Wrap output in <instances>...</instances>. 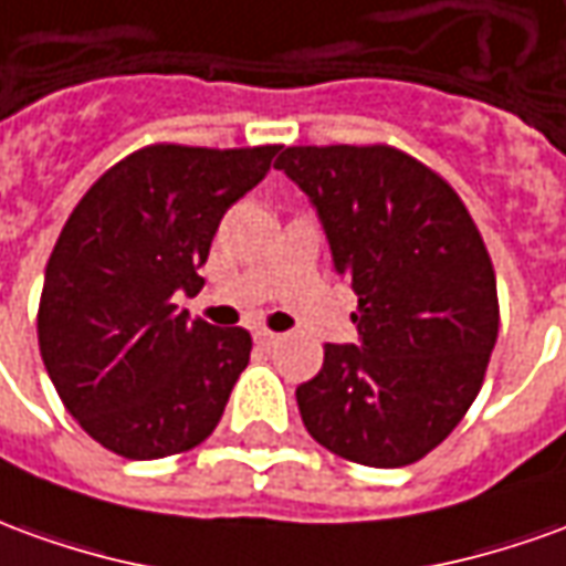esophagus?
<instances>
[{
  "mask_svg": "<svg viewBox=\"0 0 566 566\" xmlns=\"http://www.w3.org/2000/svg\"><path fill=\"white\" fill-rule=\"evenodd\" d=\"M254 339L260 343V346H275L282 337H279V334H272V331H266V327H256Z\"/></svg>",
  "mask_w": 566,
  "mask_h": 566,
  "instance_id": "1",
  "label": "esophagus"
}]
</instances>
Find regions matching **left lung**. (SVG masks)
I'll return each instance as SVG.
<instances>
[{
    "instance_id": "1",
    "label": "left lung",
    "mask_w": 566,
    "mask_h": 566,
    "mask_svg": "<svg viewBox=\"0 0 566 566\" xmlns=\"http://www.w3.org/2000/svg\"><path fill=\"white\" fill-rule=\"evenodd\" d=\"M275 168L306 192L358 294V343H327L322 370L296 386L306 432L374 469L422 460L475 401L500 331L472 217L392 146H287Z\"/></svg>"
}]
</instances>
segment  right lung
I'll list each match as a JSON object with an SVG mask.
<instances>
[{
	"mask_svg": "<svg viewBox=\"0 0 566 566\" xmlns=\"http://www.w3.org/2000/svg\"><path fill=\"white\" fill-rule=\"evenodd\" d=\"M282 146H146L85 192L54 244L39 352L78 426L125 460L201 444L251 358L244 327L192 322L217 227Z\"/></svg>",
	"mask_w": 566,
	"mask_h": 566,
	"instance_id": "1",
	"label": "right lung"
}]
</instances>
